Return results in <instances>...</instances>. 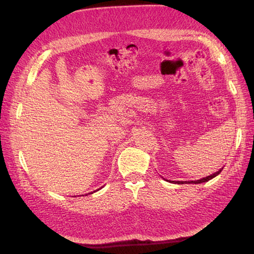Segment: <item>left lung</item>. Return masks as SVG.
<instances>
[{
	"instance_id": "8db88e82",
	"label": "left lung",
	"mask_w": 254,
	"mask_h": 254,
	"mask_svg": "<svg viewBox=\"0 0 254 254\" xmlns=\"http://www.w3.org/2000/svg\"><path fill=\"white\" fill-rule=\"evenodd\" d=\"M222 169H223V168H222ZM222 169H220L218 171H216V173L213 174V175L207 176V177H205V178H203V179H199V180H192V182H190V183L188 182V183H186V184H201V183H206V182H208V180H210L212 178L216 177V176L221 173ZM177 184H185V182H177Z\"/></svg>"
}]
</instances>
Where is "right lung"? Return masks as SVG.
<instances>
[{"label": "right lung", "mask_w": 254, "mask_h": 254, "mask_svg": "<svg viewBox=\"0 0 254 254\" xmlns=\"http://www.w3.org/2000/svg\"><path fill=\"white\" fill-rule=\"evenodd\" d=\"M92 194H93V192H92Z\"/></svg>", "instance_id": "add662e5"}]
</instances>
